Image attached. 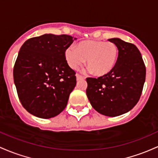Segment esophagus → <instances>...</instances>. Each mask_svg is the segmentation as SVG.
<instances>
[{"label": "esophagus", "mask_w": 158, "mask_h": 158, "mask_svg": "<svg viewBox=\"0 0 158 158\" xmlns=\"http://www.w3.org/2000/svg\"><path fill=\"white\" fill-rule=\"evenodd\" d=\"M76 77H77V81H81V80L84 79V77H82V76H81V75H80V74H76Z\"/></svg>", "instance_id": "34e87169"}]
</instances>
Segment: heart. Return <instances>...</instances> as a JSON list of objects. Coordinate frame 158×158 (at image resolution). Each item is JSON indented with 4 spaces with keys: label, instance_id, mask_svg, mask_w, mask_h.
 I'll return each mask as SVG.
<instances>
[{
    "label": "heart",
    "instance_id": "1",
    "mask_svg": "<svg viewBox=\"0 0 158 158\" xmlns=\"http://www.w3.org/2000/svg\"><path fill=\"white\" fill-rule=\"evenodd\" d=\"M69 48L65 52V60L72 69L77 70L86 60V66L94 75L103 77L110 73L118 59L117 45L111 42L86 40Z\"/></svg>",
    "mask_w": 158,
    "mask_h": 158
}]
</instances>
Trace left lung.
I'll list each match as a JSON object with an SVG mask.
<instances>
[{"mask_svg": "<svg viewBox=\"0 0 158 158\" xmlns=\"http://www.w3.org/2000/svg\"><path fill=\"white\" fill-rule=\"evenodd\" d=\"M108 41L118 48L116 67L103 77H87L86 93L97 112L114 117L128 112L137 104L146 81V66L134 44L118 38Z\"/></svg>", "mask_w": 158, "mask_h": 158, "instance_id": "8db88e82", "label": "left lung"}]
</instances>
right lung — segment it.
<instances>
[{"label": "right lung", "instance_id": "1", "mask_svg": "<svg viewBox=\"0 0 158 158\" xmlns=\"http://www.w3.org/2000/svg\"><path fill=\"white\" fill-rule=\"evenodd\" d=\"M76 38L44 34L23 44L13 69L19 100L26 110L50 118L65 109L75 87L76 76L65 60V50Z\"/></svg>", "mask_w": 158, "mask_h": 158}]
</instances>
